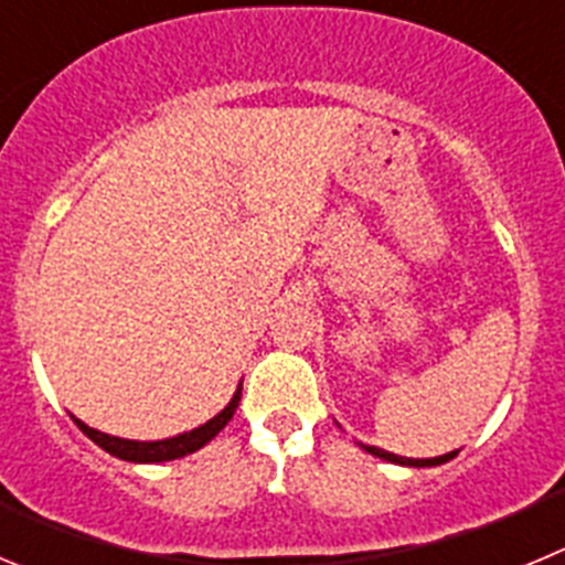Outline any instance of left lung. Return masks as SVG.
I'll list each match as a JSON object with an SVG mask.
<instances>
[{
  "mask_svg": "<svg viewBox=\"0 0 565 565\" xmlns=\"http://www.w3.org/2000/svg\"><path fill=\"white\" fill-rule=\"evenodd\" d=\"M364 450L371 452V456L384 458V461H393V463H404V467H436V463L450 461L456 452H447V456H438V458H404V456H393V452H384L379 447H364Z\"/></svg>",
  "mask_w": 565,
  "mask_h": 565,
  "instance_id": "1",
  "label": "left lung"
}]
</instances>
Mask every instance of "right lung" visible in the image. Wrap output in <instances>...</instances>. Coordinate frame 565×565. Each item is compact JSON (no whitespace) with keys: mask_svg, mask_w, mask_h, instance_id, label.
<instances>
[{"mask_svg":"<svg viewBox=\"0 0 565 565\" xmlns=\"http://www.w3.org/2000/svg\"><path fill=\"white\" fill-rule=\"evenodd\" d=\"M239 393H243V387H237V393L232 396V402L226 404V411L217 413L212 422H206L203 427H194V430L183 433V436L167 438V441H129V438H115V436H107V433L93 430V427H87V424L78 422V418H76V424L84 436L93 438V441H96L102 450H107L109 456H115V458H121V461H135V463L172 461V458H183V456H189V452L201 450L203 444L212 441V438L217 436V433H221L228 422H232L234 411H237V404H239Z\"/></svg>","mask_w":565,"mask_h":565,"instance_id":"obj_1","label":"right lung"}]
</instances>
